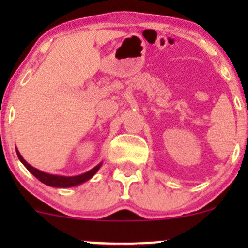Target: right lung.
I'll return each instance as SVG.
<instances>
[{
  "label": "right lung",
  "mask_w": 248,
  "mask_h": 248,
  "mask_svg": "<svg viewBox=\"0 0 248 248\" xmlns=\"http://www.w3.org/2000/svg\"><path fill=\"white\" fill-rule=\"evenodd\" d=\"M16 154H17V157H19L20 162H21V163L26 167L27 170L31 172L32 175H34V176H36L39 181L47 185V186L57 187V188L73 187V186H77V185L82 184V182L87 181V180L91 179V177L93 176L97 171H98V169L101 168V166H102V163H99L98 166L94 167L93 169H91V170H89L87 172H84V174H81V175H78V176H60V175L47 174V172L41 171V170H38V169L33 168L32 166H30V164L27 163L24 158H22V156L19 154L17 149H16Z\"/></svg>",
  "instance_id": "obj_1"
}]
</instances>
